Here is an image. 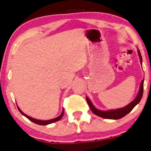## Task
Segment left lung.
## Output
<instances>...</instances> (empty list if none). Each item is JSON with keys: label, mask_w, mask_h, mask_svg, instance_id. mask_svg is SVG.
I'll return each instance as SVG.
<instances>
[{"label": "left lung", "mask_w": 151, "mask_h": 151, "mask_svg": "<svg viewBox=\"0 0 151 151\" xmlns=\"http://www.w3.org/2000/svg\"><path fill=\"white\" fill-rule=\"evenodd\" d=\"M138 54H139V59H140V63L142 64V59L140 52H139V50H138ZM143 83H144V80L142 81L140 87H139V93H138V95L137 96L135 99L133 100L132 102L129 103V104L126 105V106H124V107L123 108H120V109H112V110L102 111V110H99V109H96V108L93 105L92 103H91V101H90V99L88 98V97H86L87 102H88V105H89L91 111H92L95 115H98V116L101 117V118H106V119H114V120L120 119V118H122L123 117L126 116L128 113H129V112L133 109V108L137 104H139L142 97Z\"/></svg>", "instance_id": "obj_1"}]
</instances>
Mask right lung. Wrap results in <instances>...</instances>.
Returning a JSON list of instances; mask_svg holds the SVG:
<instances>
[{"mask_svg": "<svg viewBox=\"0 0 151 151\" xmlns=\"http://www.w3.org/2000/svg\"><path fill=\"white\" fill-rule=\"evenodd\" d=\"M17 108H18V109H19V112H21V114H22V115H23L25 117H26V118H28V119L30 120V121H32V122H33L34 123H36V124L42 125V126H45V125L50 124V123H52L54 122H56V121H59V120H60L62 118V117H63V112H64V109H63V111H62V113L60 114L58 117H57V118H54V119H52V120H47V121H42V120H37V119H35V118H31V117H29L28 115H25L24 112H22V110H21V109L18 107V106H17Z\"/></svg>", "mask_w": 151, "mask_h": 151, "instance_id": "right-lung-1", "label": "right lung"}]
</instances>
